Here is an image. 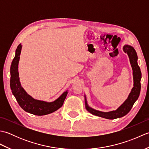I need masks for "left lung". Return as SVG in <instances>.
Masks as SVG:
<instances>
[{
  "instance_id": "8db88e82",
  "label": "left lung",
  "mask_w": 149,
  "mask_h": 149,
  "mask_svg": "<svg viewBox=\"0 0 149 149\" xmlns=\"http://www.w3.org/2000/svg\"><path fill=\"white\" fill-rule=\"evenodd\" d=\"M123 50L125 53L127 54L129 61H130L132 70V75H133V88H132L131 91L129 93L127 99L125 100V102L115 111H111L109 112H102L91 108L88 106L86 95H84L86 109L88 112H90L93 115L110 120L121 118V117L127 115L130 111V110L133 106V104L138 99V97L140 95L141 90L140 81L141 78V72L140 66L138 65V56L136 52L133 47L129 45H125L123 46Z\"/></svg>"
}]
</instances>
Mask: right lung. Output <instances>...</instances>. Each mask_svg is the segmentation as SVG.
<instances>
[{
  "label": "right lung",
  "mask_w": 149,
  "mask_h": 149,
  "mask_svg": "<svg viewBox=\"0 0 149 149\" xmlns=\"http://www.w3.org/2000/svg\"><path fill=\"white\" fill-rule=\"evenodd\" d=\"M22 47V45L20 44L16 49L15 56L10 68V87L13 95L16 98L20 106L27 113L34 115L42 116L56 111L63 106L68 94V91L66 90L63 92L56 100L50 102L34 99L27 94L21 86L18 69Z\"/></svg>",
  "instance_id": "1"
}]
</instances>
